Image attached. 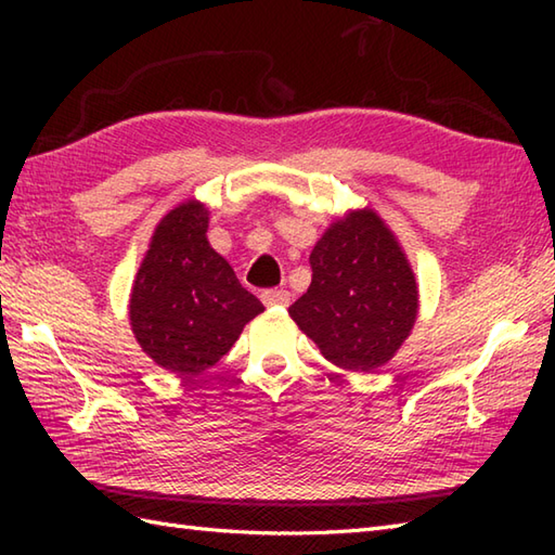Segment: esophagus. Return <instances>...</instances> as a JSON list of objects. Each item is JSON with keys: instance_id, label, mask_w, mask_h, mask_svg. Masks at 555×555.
I'll return each instance as SVG.
<instances>
[{"instance_id": "1", "label": "esophagus", "mask_w": 555, "mask_h": 555, "mask_svg": "<svg viewBox=\"0 0 555 555\" xmlns=\"http://www.w3.org/2000/svg\"><path fill=\"white\" fill-rule=\"evenodd\" d=\"M262 302L267 305V308H286V305L291 302V293L288 291H264L262 293Z\"/></svg>"}]
</instances>
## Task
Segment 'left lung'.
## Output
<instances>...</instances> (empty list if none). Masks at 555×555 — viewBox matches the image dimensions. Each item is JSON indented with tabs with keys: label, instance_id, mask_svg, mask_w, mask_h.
<instances>
[{
	"label": "left lung",
	"instance_id": "8db88e82",
	"mask_svg": "<svg viewBox=\"0 0 555 555\" xmlns=\"http://www.w3.org/2000/svg\"><path fill=\"white\" fill-rule=\"evenodd\" d=\"M312 284L288 308L322 356L348 372H374L405 344L420 312L408 255L374 209H348L310 255Z\"/></svg>",
	"mask_w": 555,
	"mask_h": 555
}]
</instances>
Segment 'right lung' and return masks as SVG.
Segmentation results:
<instances>
[{"label":"right lung","instance_id":"add662e5","mask_svg":"<svg viewBox=\"0 0 555 555\" xmlns=\"http://www.w3.org/2000/svg\"><path fill=\"white\" fill-rule=\"evenodd\" d=\"M209 209L191 197L152 233L128 300L133 336L152 362L191 379L227 356L243 326L264 312L207 241Z\"/></svg>","mask_w":555,"mask_h":555}]
</instances>
